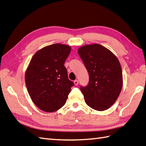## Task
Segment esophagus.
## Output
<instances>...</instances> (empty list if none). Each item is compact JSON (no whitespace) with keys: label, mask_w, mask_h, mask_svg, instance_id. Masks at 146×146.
<instances>
[{"label":"esophagus","mask_w":146,"mask_h":146,"mask_svg":"<svg viewBox=\"0 0 146 146\" xmlns=\"http://www.w3.org/2000/svg\"><path fill=\"white\" fill-rule=\"evenodd\" d=\"M74 83H75V85H78V83H79V82H78V80H75V81H74Z\"/></svg>","instance_id":"obj_1"}]
</instances>
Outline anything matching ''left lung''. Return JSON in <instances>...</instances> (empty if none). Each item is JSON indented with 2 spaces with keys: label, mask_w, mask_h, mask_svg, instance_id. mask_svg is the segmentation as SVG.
<instances>
[{
  "label": "left lung",
  "mask_w": 146,
  "mask_h": 146,
  "mask_svg": "<svg viewBox=\"0 0 146 146\" xmlns=\"http://www.w3.org/2000/svg\"><path fill=\"white\" fill-rule=\"evenodd\" d=\"M78 54L89 74V83L80 90L90 107L103 111L112 105L122 88V71L119 61L109 49L98 44L82 46Z\"/></svg>",
  "instance_id": "8db88e82"
}]
</instances>
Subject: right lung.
I'll list each match as a JSON object with an SVG mask.
<instances>
[{
    "label": "right lung",
    "instance_id": "add662e5",
    "mask_svg": "<svg viewBox=\"0 0 146 146\" xmlns=\"http://www.w3.org/2000/svg\"><path fill=\"white\" fill-rule=\"evenodd\" d=\"M71 51L66 44L46 46L33 56L25 73V82L31 98L39 109L52 112L65 104L71 88L64 66Z\"/></svg>",
    "mask_w": 146,
    "mask_h": 146
}]
</instances>
